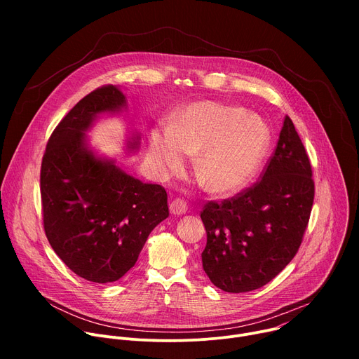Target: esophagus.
<instances>
[{
    "mask_svg": "<svg viewBox=\"0 0 359 359\" xmlns=\"http://www.w3.org/2000/svg\"><path fill=\"white\" fill-rule=\"evenodd\" d=\"M170 213L175 215V216H182L187 212V203L182 198H175L172 203H170Z\"/></svg>",
    "mask_w": 359,
    "mask_h": 359,
    "instance_id": "34e87169",
    "label": "esophagus"
}]
</instances>
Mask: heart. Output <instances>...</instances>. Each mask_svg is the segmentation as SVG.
Segmentation results:
<instances>
[{"instance_id": "heart-1", "label": "heart", "mask_w": 359, "mask_h": 359, "mask_svg": "<svg viewBox=\"0 0 359 359\" xmlns=\"http://www.w3.org/2000/svg\"><path fill=\"white\" fill-rule=\"evenodd\" d=\"M270 133L266 123L243 108L203 100L189 105L172 126L150 133L149 156L161 173L183 170L189 153H198L196 173L203 187L229 194L244 187L259 170Z\"/></svg>"}]
</instances>
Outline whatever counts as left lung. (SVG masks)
<instances>
[{
    "label": "left lung",
    "mask_w": 359,
    "mask_h": 359,
    "mask_svg": "<svg viewBox=\"0 0 359 359\" xmlns=\"http://www.w3.org/2000/svg\"><path fill=\"white\" fill-rule=\"evenodd\" d=\"M311 176L309 155L285 116L262 180L222 203L209 201L200 213L208 233L203 270L216 287L257 290L294 259L314 203Z\"/></svg>",
    "instance_id": "8db88e82"
}]
</instances>
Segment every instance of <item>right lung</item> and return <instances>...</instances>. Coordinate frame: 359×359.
Returning <instances> with one entry per match:
<instances>
[{
	"label": "right lung",
	"instance_id": "obj_1",
	"mask_svg": "<svg viewBox=\"0 0 359 359\" xmlns=\"http://www.w3.org/2000/svg\"><path fill=\"white\" fill-rule=\"evenodd\" d=\"M123 109L126 96L118 86L86 95L50 135L41 165L46 238L69 270L100 284L122 278L150 231L169 216L161 184L140 182L88 144L86 132L102 114ZM139 140L133 133L126 149L137 150Z\"/></svg>",
	"mask_w": 359,
	"mask_h": 359
}]
</instances>
